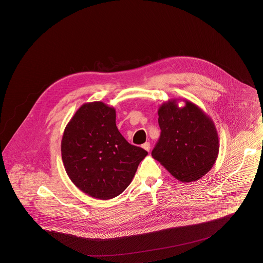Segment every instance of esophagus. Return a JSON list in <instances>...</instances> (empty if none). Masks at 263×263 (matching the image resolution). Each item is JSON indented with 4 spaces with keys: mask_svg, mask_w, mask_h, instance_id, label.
Returning <instances> with one entry per match:
<instances>
[{
    "mask_svg": "<svg viewBox=\"0 0 263 263\" xmlns=\"http://www.w3.org/2000/svg\"><path fill=\"white\" fill-rule=\"evenodd\" d=\"M142 148H143V149H145V150L148 151V152H149V151H150V148H151L150 143H149V142H146V143H145V144H143V145H142Z\"/></svg>",
    "mask_w": 263,
    "mask_h": 263,
    "instance_id": "obj_1",
    "label": "esophagus"
}]
</instances>
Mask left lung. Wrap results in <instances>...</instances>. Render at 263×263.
<instances>
[{"mask_svg":"<svg viewBox=\"0 0 263 263\" xmlns=\"http://www.w3.org/2000/svg\"><path fill=\"white\" fill-rule=\"evenodd\" d=\"M168 100L160 106L161 136L152 157L179 181L198 180L206 175L219 154V137L212 119L195 103Z\"/></svg>","mask_w":263,"mask_h":263,"instance_id":"1","label":"left lung"}]
</instances>
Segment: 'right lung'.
Here are the masks:
<instances>
[{
    "label": "right lung",
    "instance_id": "1",
    "mask_svg": "<svg viewBox=\"0 0 263 263\" xmlns=\"http://www.w3.org/2000/svg\"><path fill=\"white\" fill-rule=\"evenodd\" d=\"M115 108L101 101L84 103L63 133L62 161L77 187L108 200L131 183L147 151L129 144L118 131Z\"/></svg>",
    "mask_w": 263,
    "mask_h": 263
}]
</instances>
